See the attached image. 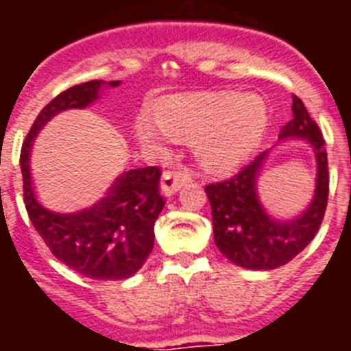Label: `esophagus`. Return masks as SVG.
<instances>
[{
	"instance_id": "1",
	"label": "esophagus",
	"mask_w": 351,
	"mask_h": 351,
	"mask_svg": "<svg viewBox=\"0 0 351 351\" xmlns=\"http://www.w3.org/2000/svg\"><path fill=\"white\" fill-rule=\"evenodd\" d=\"M191 181V172L190 169H186V167L179 165L178 169L173 170H167L163 172V178H161V191L165 197H170L176 191H179L182 184Z\"/></svg>"
}]
</instances>
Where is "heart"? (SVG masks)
<instances>
[{"mask_svg":"<svg viewBox=\"0 0 351 351\" xmlns=\"http://www.w3.org/2000/svg\"><path fill=\"white\" fill-rule=\"evenodd\" d=\"M138 123V137L198 138V160L209 169L237 165L255 149L267 126V110L260 98L237 95L176 96L161 101Z\"/></svg>","mask_w":351,"mask_h":351,"instance_id":"obj_1","label":"heart"}]
</instances>
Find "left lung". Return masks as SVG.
I'll return each instance as SVG.
<instances>
[{"label":"left lung","mask_w":351,"mask_h":351,"mask_svg":"<svg viewBox=\"0 0 351 351\" xmlns=\"http://www.w3.org/2000/svg\"><path fill=\"white\" fill-rule=\"evenodd\" d=\"M293 119L281 128L280 141L299 138L311 145L316 158L313 202L293 219H276L263 209L256 193L260 170L269 151L239 170L230 179L206 186L213 210L214 243L232 263L253 271H271L295 258L320 228L328 198V163L325 141L299 96L293 95Z\"/></svg>","instance_id":"left-lung-1"}]
</instances>
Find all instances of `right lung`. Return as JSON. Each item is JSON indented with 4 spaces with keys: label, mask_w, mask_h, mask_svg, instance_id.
<instances>
[{
    "label": "right lung",
    "mask_w": 351,
    "mask_h": 351,
    "mask_svg": "<svg viewBox=\"0 0 351 351\" xmlns=\"http://www.w3.org/2000/svg\"><path fill=\"white\" fill-rule=\"evenodd\" d=\"M119 80H89L58 95L42 108L21 149L24 204L29 219L56 258L91 280H126L144 265L154 246V223L165 200L160 195L158 167L123 172L107 195L89 209L54 213L36 200L29 156L36 133L56 114L84 108L98 100L100 89L117 88Z\"/></svg>",
    "instance_id": "obj_1"
}]
</instances>
